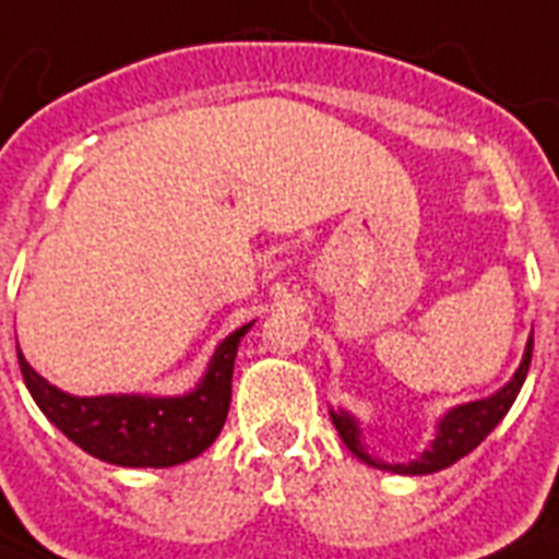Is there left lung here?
Returning <instances> with one entry per match:
<instances>
[{
	"mask_svg": "<svg viewBox=\"0 0 559 559\" xmlns=\"http://www.w3.org/2000/svg\"><path fill=\"white\" fill-rule=\"evenodd\" d=\"M531 354H534V333H531L528 348H525V357H522L520 368L513 373V380L499 389L493 397L473 400V403H464V406H455L450 415L443 417L438 424V435H435L432 447L420 455V459L408 461V464H382V461L371 459L362 443H359V426L357 420L345 412H331L333 426L336 432L342 435V441L348 443V450L362 459L371 467L391 469V473H403V476H426V473H438V469L450 467L459 459H464L467 452H473L478 443L485 441L487 435L493 432L496 424L508 415V408L513 406V400L520 394L522 382H525V373L531 366Z\"/></svg>",
	"mask_w": 559,
	"mask_h": 559,
	"instance_id": "obj_1",
	"label": "left lung"
}]
</instances>
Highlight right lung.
Segmentation results:
<instances>
[{"label":"right lung","instance_id":"1","mask_svg":"<svg viewBox=\"0 0 559 559\" xmlns=\"http://www.w3.org/2000/svg\"><path fill=\"white\" fill-rule=\"evenodd\" d=\"M249 328L219 342L202 382L186 397H72L43 380L20 348L16 357L39 412L83 452L118 467H174L209 450L226 424L237 345Z\"/></svg>","mask_w":559,"mask_h":559}]
</instances>
